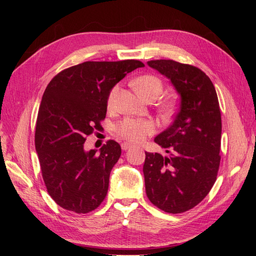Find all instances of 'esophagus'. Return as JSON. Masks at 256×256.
Here are the masks:
<instances>
[{
    "label": "esophagus",
    "instance_id": "obj_1",
    "mask_svg": "<svg viewBox=\"0 0 256 256\" xmlns=\"http://www.w3.org/2000/svg\"><path fill=\"white\" fill-rule=\"evenodd\" d=\"M131 147H132V145L129 144V143H126V142L122 144V150H128L131 148Z\"/></svg>",
    "mask_w": 256,
    "mask_h": 256
}]
</instances>
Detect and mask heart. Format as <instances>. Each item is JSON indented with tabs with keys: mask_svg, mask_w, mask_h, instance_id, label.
Wrapping results in <instances>:
<instances>
[{
	"mask_svg": "<svg viewBox=\"0 0 256 256\" xmlns=\"http://www.w3.org/2000/svg\"><path fill=\"white\" fill-rule=\"evenodd\" d=\"M134 86L138 94L145 102L148 99H157L162 94V90H164V85H162L161 80L158 79L157 76L150 74L138 76V79L134 80ZM118 85H116L111 90L109 97H108V106L109 108H112L115 104L118 95ZM154 124L148 120H142L126 118L115 126L116 134L122 138H125V140L134 143L143 141L147 136L154 134Z\"/></svg>",
	"mask_w": 256,
	"mask_h": 256,
	"instance_id": "b5f03b06",
	"label": "heart"
}]
</instances>
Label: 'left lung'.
<instances>
[{"instance_id": "1", "label": "left lung", "mask_w": 256, "mask_h": 256, "mask_svg": "<svg viewBox=\"0 0 256 256\" xmlns=\"http://www.w3.org/2000/svg\"><path fill=\"white\" fill-rule=\"evenodd\" d=\"M147 65L170 79L180 102L172 125L154 138L170 157L145 152L146 194L161 210L180 214L202 202L216 180L222 130L218 96L198 67L172 60Z\"/></svg>"}]
</instances>
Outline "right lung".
I'll return each mask as SVG.
<instances>
[{
	"mask_svg": "<svg viewBox=\"0 0 256 256\" xmlns=\"http://www.w3.org/2000/svg\"><path fill=\"white\" fill-rule=\"evenodd\" d=\"M144 64L136 60L84 62L64 69L48 84L38 111L35 147L47 191L58 206L88 214L102 203L122 148L109 140L99 152L84 150L100 130L111 90Z\"/></svg>",
	"mask_w": 256,
	"mask_h": 256,
	"instance_id": "obj_1",
	"label": "right lung"
}]
</instances>
